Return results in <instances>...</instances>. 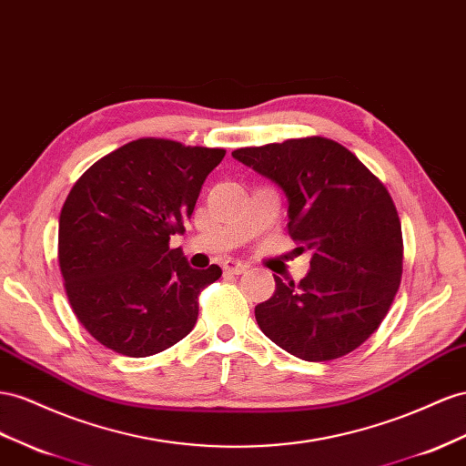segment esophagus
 Segmentation results:
<instances>
[{"instance_id": "obj_1", "label": "esophagus", "mask_w": 466, "mask_h": 466, "mask_svg": "<svg viewBox=\"0 0 466 466\" xmlns=\"http://www.w3.org/2000/svg\"><path fill=\"white\" fill-rule=\"evenodd\" d=\"M247 268H248V264H247V262H241V260L229 258V260L223 262V270L229 272V274H243Z\"/></svg>"}]
</instances>
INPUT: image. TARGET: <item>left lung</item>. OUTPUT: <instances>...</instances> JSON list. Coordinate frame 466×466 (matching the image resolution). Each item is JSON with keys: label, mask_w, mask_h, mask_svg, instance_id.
Returning <instances> with one entry per match:
<instances>
[{"label": "left lung", "mask_w": 466, "mask_h": 466, "mask_svg": "<svg viewBox=\"0 0 466 466\" xmlns=\"http://www.w3.org/2000/svg\"><path fill=\"white\" fill-rule=\"evenodd\" d=\"M288 198V231L311 250L296 286L255 308L260 331L301 360H331L379 329L401 279V225L392 198L362 162L323 137L233 150Z\"/></svg>", "instance_id": "left-lung-1"}]
</instances>
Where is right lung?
Masks as SVG:
<instances>
[{"label": "right lung", "mask_w": 466, "mask_h": 466, "mask_svg": "<svg viewBox=\"0 0 466 466\" xmlns=\"http://www.w3.org/2000/svg\"><path fill=\"white\" fill-rule=\"evenodd\" d=\"M223 157V148L139 139L74 184L58 221L60 272L76 318L107 349L150 357L194 329L198 296L221 268H192L168 243Z\"/></svg>", "instance_id": "right-lung-1"}]
</instances>
